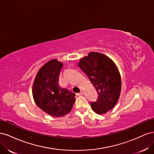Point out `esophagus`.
<instances>
[{
	"label": "esophagus",
	"instance_id": "esophagus-1",
	"mask_svg": "<svg viewBox=\"0 0 154 154\" xmlns=\"http://www.w3.org/2000/svg\"><path fill=\"white\" fill-rule=\"evenodd\" d=\"M83 94V91H81V92H79V93H77V94H76V95H77V96H80V95H82Z\"/></svg>",
	"mask_w": 154,
	"mask_h": 154
}]
</instances>
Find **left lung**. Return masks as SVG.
<instances>
[{
	"mask_svg": "<svg viewBox=\"0 0 154 154\" xmlns=\"http://www.w3.org/2000/svg\"><path fill=\"white\" fill-rule=\"evenodd\" d=\"M78 66L99 95L96 101L90 103L92 109L99 115L106 113L115 106L121 90V75L116 64L106 55L92 51L82 58Z\"/></svg>",
	"mask_w": 154,
	"mask_h": 154,
	"instance_id": "obj_1",
	"label": "left lung"
}]
</instances>
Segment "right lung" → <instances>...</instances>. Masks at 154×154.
I'll return each mask as SVG.
<instances>
[{
    "label": "right lung",
    "mask_w": 154,
    "mask_h": 154,
    "mask_svg": "<svg viewBox=\"0 0 154 154\" xmlns=\"http://www.w3.org/2000/svg\"><path fill=\"white\" fill-rule=\"evenodd\" d=\"M63 64L51 59L39 69L33 82L32 94L35 102L42 110L54 117L68 114L75 103V94L59 85Z\"/></svg>",
    "instance_id": "1"
}]
</instances>
